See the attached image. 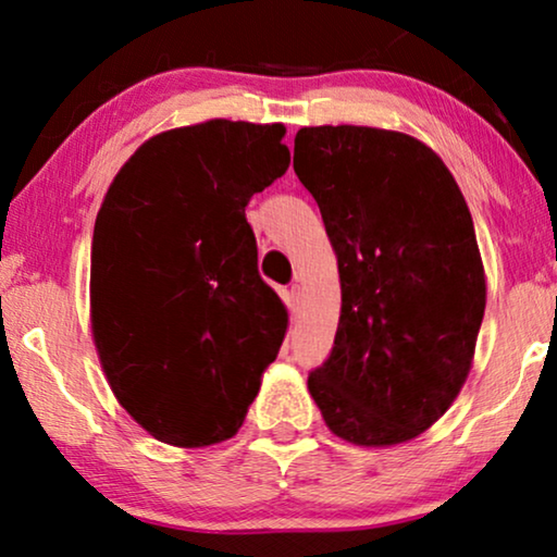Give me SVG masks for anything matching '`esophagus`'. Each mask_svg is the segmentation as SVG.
I'll use <instances>...</instances> for the list:
<instances>
[{"instance_id":"esophagus-1","label":"esophagus","mask_w":557,"mask_h":557,"mask_svg":"<svg viewBox=\"0 0 557 557\" xmlns=\"http://www.w3.org/2000/svg\"><path fill=\"white\" fill-rule=\"evenodd\" d=\"M301 286L294 284L292 288H288V307H292V314L296 317L299 314V304H301Z\"/></svg>"}]
</instances>
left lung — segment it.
I'll return each mask as SVG.
<instances>
[{"mask_svg":"<svg viewBox=\"0 0 557 557\" xmlns=\"http://www.w3.org/2000/svg\"><path fill=\"white\" fill-rule=\"evenodd\" d=\"M294 172L342 286L311 398L347 444H406L446 413L474 362L486 278L467 200L436 151L387 128L304 126Z\"/></svg>","mask_w":557,"mask_h":557,"instance_id":"left-lung-1","label":"left lung"}]
</instances>
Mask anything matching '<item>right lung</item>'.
<instances>
[{"label":"right lung","instance_id":"add662e5","mask_svg":"<svg viewBox=\"0 0 557 557\" xmlns=\"http://www.w3.org/2000/svg\"><path fill=\"white\" fill-rule=\"evenodd\" d=\"M284 124L151 136L113 177L90 250V332L113 395L164 444L233 438L286 337L246 205L288 170Z\"/></svg>","mask_w":557,"mask_h":557}]
</instances>
